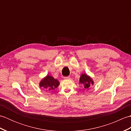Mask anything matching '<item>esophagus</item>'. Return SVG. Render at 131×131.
I'll return each instance as SVG.
<instances>
[{
	"label": "esophagus",
	"instance_id": "esophagus-1",
	"mask_svg": "<svg viewBox=\"0 0 131 131\" xmlns=\"http://www.w3.org/2000/svg\"><path fill=\"white\" fill-rule=\"evenodd\" d=\"M63 79L65 80H69V79H70V77H65L63 78Z\"/></svg>",
	"mask_w": 131,
	"mask_h": 131
}]
</instances>
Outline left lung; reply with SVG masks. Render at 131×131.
Returning a JSON list of instances; mask_svg holds the SVG:
<instances>
[{
  "label": "left lung",
  "instance_id": "1",
  "mask_svg": "<svg viewBox=\"0 0 131 131\" xmlns=\"http://www.w3.org/2000/svg\"><path fill=\"white\" fill-rule=\"evenodd\" d=\"M79 82L82 85H84L85 89H88V90L89 88H90V86L91 85L93 84V82L92 79L85 74L81 75V77L80 78Z\"/></svg>",
  "mask_w": 131,
  "mask_h": 131
}]
</instances>
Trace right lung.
I'll list each match as a JSON object with an SVG mask.
<instances>
[{"label": "right lung", "mask_w": 131, "mask_h": 131, "mask_svg": "<svg viewBox=\"0 0 131 131\" xmlns=\"http://www.w3.org/2000/svg\"><path fill=\"white\" fill-rule=\"evenodd\" d=\"M39 84L40 87H42L47 90L51 91L56 88L59 85L60 83L58 80L55 79L53 77L47 75L41 80Z\"/></svg>", "instance_id": "add662e5"}]
</instances>
